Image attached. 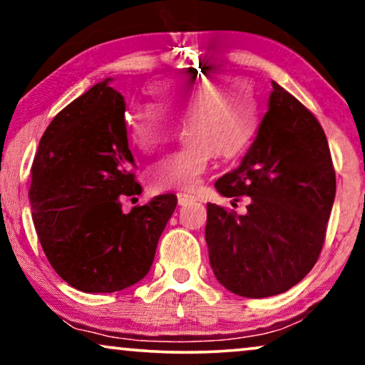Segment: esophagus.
I'll use <instances>...</instances> for the list:
<instances>
[{
    "label": "esophagus",
    "mask_w": 365,
    "mask_h": 365,
    "mask_svg": "<svg viewBox=\"0 0 365 365\" xmlns=\"http://www.w3.org/2000/svg\"><path fill=\"white\" fill-rule=\"evenodd\" d=\"M192 201H197V197L194 196V194H189V192H178V202L181 204V206H186V204L192 202Z\"/></svg>",
    "instance_id": "1"
}]
</instances>
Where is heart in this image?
<instances>
[{"label":"heart","mask_w":365,"mask_h":365,"mask_svg":"<svg viewBox=\"0 0 365 365\" xmlns=\"http://www.w3.org/2000/svg\"><path fill=\"white\" fill-rule=\"evenodd\" d=\"M163 110L153 103L131 101L124 113L129 138L143 153L163 149L182 123L187 141L178 151L153 164L148 184L153 191L194 189L214 156L241 151L259 124V104L246 88L229 84L227 78L202 76L176 79L153 89Z\"/></svg>","instance_id":"b5f03b06"}]
</instances>
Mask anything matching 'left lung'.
<instances>
[{
	"instance_id": "8db88e82",
	"label": "left lung",
	"mask_w": 365,
	"mask_h": 365,
	"mask_svg": "<svg viewBox=\"0 0 365 365\" xmlns=\"http://www.w3.org/2000/svg\"><path fill=\"white\" fill-rule=\"evenodd\" d=\"M216 189L249 201L244 216L207 204L206 242L217 281L252 299L301 282L322 251L336 197L331 149L316 116L272 81L257 136Z\"/></svg>"
}]
</instances>
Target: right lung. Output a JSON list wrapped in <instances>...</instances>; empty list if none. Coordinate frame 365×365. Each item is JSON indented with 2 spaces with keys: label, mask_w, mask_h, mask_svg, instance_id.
Wrapping results in <instances>:
<instances>
[{
  "label": "right lung",
  "mask_w": 365,
  "mask_h": 365,
  "mask_svg": "<svg viewBox=\"0 0 365 365\" xmlns=\"http://www.w3.org/2000/svg\"><path fill=\"white\" fill-rule=\"evenodd\" d=\"M109 81L53 118L28 192L49 264L83 292H116L141 281L178 204L174 194H161L123 212V196L141 194V186L128 146L126 103Z\"/></svg>",
  "instance_id": "1"
}]
</instances>
